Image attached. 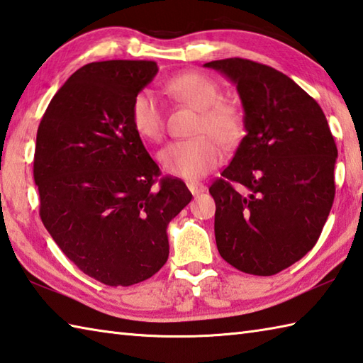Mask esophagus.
Returning a JSON list of instances; mask_svg holds the SVG:
<instances>
[{
	"mask_svg": "<svg viewBox=\"0 0 363 363\" xmlns=\"http://www.w3.org/2000/svg\"><path fill=\"white\" fill-rule=\"evenodd\" d=\"M186 184H188V189L191 191V193H193V196H199L201 193H203V191H205V186L199 182H188Z\"/></svg>",
	"mask_w": 363,
	"mask_h": 363,
	"instance_id": "34e87169",
	"label": "esophagus"
}]
</instances>
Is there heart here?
I'll return each instance as SVG.
<instances>
[{
    "label": "heart",
    "mask_w": 363,
    "mask_h": 363,
    "mask_svg": "<svg viewBox=\"0 0 363 363\" xmlns=\"http://www.w3.org/2000/svg\"><path fill=\"white\" fill-rule=\"evenodd\" d=\"M166 90L177 101L199 111L194 129L197 138L175 140L164 147L158 160L167 174L184 180H197L213 170L223 160L224 147H234L245 134V115L230 101L221 99L215 80L199 72H183L166 82ZM131 121L142 139H162L164 111L161 101L150 90L135 94L131 104Z\"/></svg>",
    "instance_id": "heart-1"
}]
</instances>
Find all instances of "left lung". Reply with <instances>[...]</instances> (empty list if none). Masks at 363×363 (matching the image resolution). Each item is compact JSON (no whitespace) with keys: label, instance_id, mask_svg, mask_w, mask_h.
<instances>
[{"label":"left lung","instance_id":"1","mask_svg":"<svg viewBox=\"0 0 363 363\" xmlns=\"http://www.w3.org/2000/svg\"><path fill=\"white\" fill-rule=\"evenodd\" d=\"M237 85L245 131L210 186L215 238L237 270L270 277L302 259L335 197V145L323 108L288 75L251 60L205 63Z\"/></svg>","mask_w":363,"mask_h":363}]
</instances>
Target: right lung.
Returning <instances> with one entry per match:
<instances>
[{
    "instance_id": "obj_1",
    "label": "right lung",
    "mask_w": 363,
    "mask_h": 363,
    "mask_svg": "<svg viewBox=\"0 0 363 363\" xmlns=\"http://www.w3.org/2000/svg\"><path fill=\"white\" fill-rule=\"evenodd\" d=\"M156 72L143 60L85 65L38 128L40 220L85 275L107 286L138 284L166 264L167 224L193 199L180 179H160L133 126V99Z\"/></svg>"
}]
</instances>
